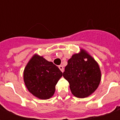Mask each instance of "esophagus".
<instances>
[{"label": "esophagus", "mask_w": 120, "mask_h": 120, "mask_svg": "<svg viewBox=\"0 0 120 120\" xmlns=\"http://www.w3.org/2000/svg\"><path fill=\"white\" fill-rule=\"evenodd\" d=\"M58 68H59V69H60V71H62V72H64V67H63L62 65H59L58 66Z\"/></svg>", "instance_id": "obj_1"}]
</instances>
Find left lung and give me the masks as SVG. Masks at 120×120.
<instances>
[{
  "mask_svg": "<svg viewBox=\"0 0 120 120\" xmlns=\"http://www.w3.org/2000/svg\"><path fill=\"white\" fill-rule=\"evenodd\" d=\"M63 76L69 83L73 95L83 98L90 95L98 88L101 72L95 60L82 50L68 60Z\"/></svg>",
  "mask_w": 120,
  "mask_h": 120,
  "instance_id": "obj_1",
  "label": "left lung"
}]
</instances>
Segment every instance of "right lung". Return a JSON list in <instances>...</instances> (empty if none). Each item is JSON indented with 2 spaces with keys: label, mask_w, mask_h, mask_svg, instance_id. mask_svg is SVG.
I'll list each match as a JSON object with an SVG mask.
<instances>
[{
  "label": "right lung",
  "mask_w": 120,
  "mask_h": 120,
  "mask_svg": "<svg viewBox=\"0 0 120 120\" xmlns=\"http://www.w3.org/2000/svg\"><path fill=\"white\" fill-rule=\"evenodd\" d=\"M62 76V71L53 63L34 55L25 68L24 80L32 94L46 100L54 94L55 86Z\"/></svg>",
  "instance_id": "1"
}]
</instances>
